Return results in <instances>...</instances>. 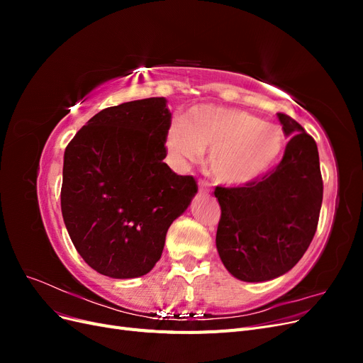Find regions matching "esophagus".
I'll return each mask as SVG.
<instances>
[{
  "mask_svg": "<svg viewBox=\"0 0 363 363\" xmlns=\"http://www.w3.org/2000/svg\"><path fill=\"white\" fill-rule=\"evenodd\" d=\"M199 184H200V192H204V194H206V192L211 191V183H208L207 180H203V179H201Z\"/></svg>",
  "mask_w": 363,
  "mask_h": 363,
  "instance_id": "obj_1",
  "label": "esophagus"
}]
</instances>
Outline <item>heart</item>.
Listing matches in <instances>:
<instances>
[{
    "mask_svg": "<svg viewBox=\"0 0 363 363\" xmlns=\"http://www.w3.org/2000/svg\"><path fill=\"white\" fill-rule=\"evenodd\" d=\"M164 147L175 163L196 162L204 150H211L208 167L213 177L238 186L257 179L277 160L284 135L279 125L236 108L196 106L184 121L171 124Z\"/></svg>",
    "mask_w": 363,
    "mask_h": 363,
    "instance_id": "b5f03b06",
    "label": "heart"
}]
</instances>
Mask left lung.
Segmentation results:
<instances>
[{"label":"left lung","instance_id":"8db88e82","mask_svg":"<svg viewBox=\"0 0 363 363\" xmlns=\"http://www.w3.org/2000/svg\"><path fill=\"white\" fill-rule=\"evenodd\" d=\"M291 136L277 167L238 188L216 186L221 206L216 248L224 267L242 281H267L292 269L315 236L323 177L315 139L286 113Z\"/></svg>","mask_w":363,"mask_h":363}]
</instances>
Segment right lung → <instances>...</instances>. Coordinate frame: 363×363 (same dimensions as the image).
Returning <instances> with one entry per match:
<instances>
[{
	"label": "right lung",
	"mask_w": 363,
	"mask_h": 363,
	"mask_svg": "<svg viewBox=\"0 0 363 363\" xmlns=\"http://www.w3.org/2000/svg\"><path fill=\"white\" fill-rule=\"evenodd\" d=\"M171 112L164 98L103 108L65 150L60 204L75 250L113 279L145 276L160 259L169 225L199 184L163 159Z\"/></svg>",
	"instance_id": "right-lung-1"
}]
</instances>
